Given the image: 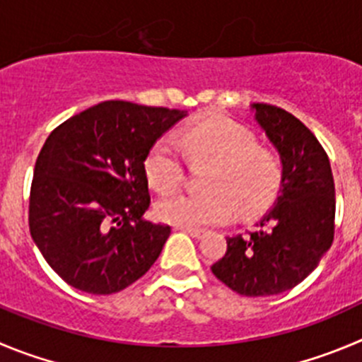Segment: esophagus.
<instances>
[{"label": "esophagus", "mask_w": 362, "mask_h": 362, "mask_svg": "<svg viewBox=\"0 0 362 362\" xmlns=\"http://www.w3.org/2000/svg\"><path fill=\"white\" fill-rule=\"evenodd\" d=\"M178 230L185 232V234H189V235H191V238H194V239H200V238H204V235H205V230H198V228L178 227Z\"/></svg>", "instance_id": "34e87169"}]
</instances>
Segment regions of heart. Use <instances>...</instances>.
<instances>
[{
  "instance_id": "heart-1",
  "label": "heart",
  "mask_w": 362,
  "mask_h": 362,
  "mask_svg": "<svg viewBox=\"0 0 362 362\" xmlns=\"http://www.w3.org/2000/svg\"><path fill=\"white\" fill-rule=\"evenodd\" d=\"M191 162H211L200 194L173 192L155 205V212L175 227L198 228L219 225L232 212L253 214L272 204L282 182V164L272 151L257 146L252 132L223 116L192 124L178 135ZM144 175L157 191H170L184 178L180 150L165 135L144 158Z\"/></svg>"
}]
</instances>
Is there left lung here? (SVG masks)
Returning <instances> with one entry per match:
<instances>
[{"label":"left lung","instance_id":"obj_1","mask_svg":"<svg viewBox=\"0 0 362 362\" xmlns=\"http://www.w3.org/2000/svg\"><path fill=\"white\" fill-rule=\"evenodd\" d=\"M282 162L275 205L248 235L227 238V253L212 273L243 296L293 289L316 269L334 239V178L325 150L293 114L266 103L250 105Z\"/></svg>","mask_w":362,"mask_h":362}]
</instances>
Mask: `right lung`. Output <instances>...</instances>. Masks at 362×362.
<instances>
[{"label":"right lung","instance_id":"right-lung-1","mask_svg":"<svg viewBox=\"0 0 362 362\" xmlns=\"http://www.w3.org/2000/svg\"><path fill=\"white\" fill-rule=\"evenodd\" d=\"M187 110L103 101L49 134L33 170L30 234L74 289L112 295L153 266L171 228L150 207L144 158Z\"/></svg>","mask_w":362,"mask_h":362}]
</instances>
